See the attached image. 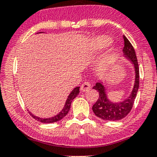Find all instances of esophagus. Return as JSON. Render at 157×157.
<instances>
[{
	"mask_svg": "<svg viewBox=\"0 0 157 157\" xmlns=\"http://www.w3.org/2000/svg\"><path fill=\"white\" fill-rule=\"evenodd\" d=\"M91 88V84L89 82H84L82 83L81 86V91H87L89 89H90Z\"/></svg>",
	"mask_w": 157,
	"mask_h": 157,
	"instance_id": "esophagus-1",
	"label": "esophagus"
}]
</instances>
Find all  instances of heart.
Listing matches in <instances>:
<instances>
[{"label": "heart", "instance_id": "heart-1", "mask_svg": "<svg viewBox=\"0 0 157 157\" xmlns=\"http://www.w3.org/2000/svg\"><path fill=\"white\" fill-rule=\"evenodd\" d=\"M112 40L111 39L105 36H101L97 37L94 40L91 47V51L92 52H97L102 50L103 49L107 48L109 44H111ZM112 60V56L111 55H107L102 60H101L100 64L101 66H105L107 64H109Z\"/></svg>", "mask_w": 157, "mask_h": 157}]
</instances>
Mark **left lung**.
<instances>
[{"label": "left lung", "mask_w": 157, "mask_h": 157, "mask_svg": "<svg viewBox=\"0 0 157 157\" xmlns=\"http://www.w3.org/2000/svg\"><path fill=\"white\" fill-rule=\"evenodd\" d=\"M123 39L124 48L123 52L124 56L131 60L133 65L136 74L135 82L130 96L119 102H113L109 100L102 82H97L95 86H93L94 89L98 91L99 96L98 100L93 105L92 110L95 115L105 121H117L126 117L133 107L139 87V68L135 50L125 36L123 35Z\"/></svg>", "instance_id": "8db88e82"}]
</instances>
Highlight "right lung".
I'll list each match as a JSON object with an SVG mask.
<instances>
[{"instance_id":"add662e5","label":"right lung","mask_w":157,"mask_h":157,"mask_svg":"<svg viewBox=\"0 0 157 157\" xmlns=\"http://www.w3.org/2000/svg\"><path fill=\"white\" fill-rule=\"evenodd\" d=\"M79 88H80V87L77 86L76 88H74V89H73V91H71L70 94L68 95V99H67L63 108L62 110H61L58 115H55L54 117H49V118H41V117H37V116L34 115L33 114L30 113V112H29V113L34 119L36 120V121L41 122V123H56V122L60 121L61 119L63 118L68 113L69 109H70V107H71V102H72V101L74 100V98H76L77 95L78 94Z\"/></svg>"}]
</instances>
